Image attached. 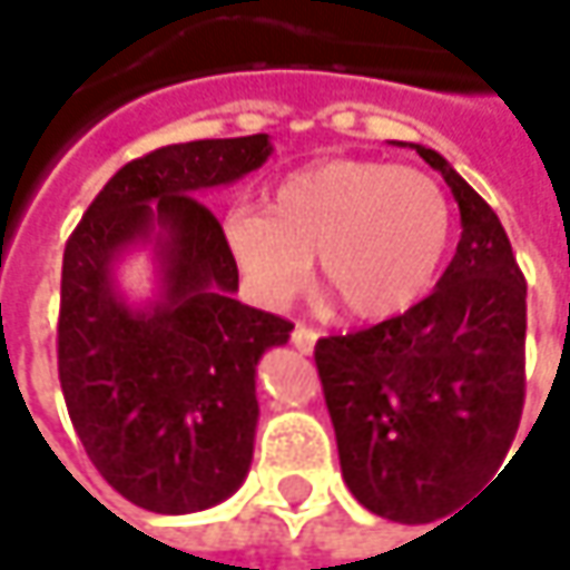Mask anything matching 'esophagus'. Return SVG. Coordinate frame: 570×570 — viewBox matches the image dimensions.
<instances>
[{
  "label": "esophagus",
  "instance_id": "obj_1",
  "mask_svg": "<svg viewBox=\"0 0 570 570\" xmlns=\"http://www.w3.org/2000/svg\"><path fill=\"white\" fill-rule=\"evenodd\" d=\"M315 341H318V332L309 328V325H296V328H293V347H296L299 354H312V351H315Z\"/></svg>",
  "mask_w": 570,
  "mask_h": 570
}]
</instances>
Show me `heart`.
I'll return each mask as SVG.
<instances>
[{
  "label": "heart",
  "instance_id": "heart-1",
  "mask_svg": "<svg viewBox=\"0 0 570 570\" xmlns=\"http://www.w3.org/2000/svg\"><path fill=\"white\" fill-rule=\"evenodd\" d=\"M223 233L261 306H289L318 255L322 281L344 312L383 322L433 286L450 242V204L424 171L332 159L286 175L267 210L236 207Z\"/></svg>",
  "mask_w": 570,
  "mask_h": 570
}]
</instances>
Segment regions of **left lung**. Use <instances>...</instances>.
<instances>
[{"instance_id":"obj_1","label":"left lung","mask_w":570,"mask_h":570,"mask_svg":"<svg viewBox=\"0 0 570 570\" xmlns=\"http://www.w3.org/2000/svg\"><path fill=\"white\" fill-rule=\"evenodd\" d=\"M459 204L456 255L405 315L315 344L341 475L366 510L433 523L508 456L523 414L527 281L498 213L411 142Z\"/></svg>"}]
</instances>
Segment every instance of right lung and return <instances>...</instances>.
<instances>
[{
	"mask_svg": "<svg viewBox=\"0 0 570 570\" xmlns=\"http://www.w3.org/2000/svg\"><path fill=\"white\" fill-rule=\"evenodd\" d=\"M267 134L194 139L127 161L62 252L60 385L88 459L153 513L233 498L255 453L264 351L293 325L238 303V267L207 194L271 159ZM146 247L157 293L130 301L116 267Z\"/></svg>",
	"mask_w": 570,
	"mask_h": 570,
	"instance_id": "add662e5",
	"label": "right lung"
}]
</instances>
